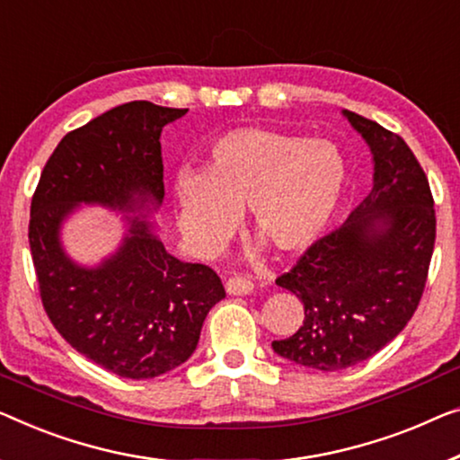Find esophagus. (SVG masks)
Instances as JSON below:
<instances>
[{
  "instance_id": "obj_1",
  "label": "esophagus",
  "mask_w": 460,
  "mask_h": 460,
  "mask_svg": "<svg viewBox=\"0 0 460 460\" xmlns=\"http://www.w3.org/2000/svg\"><path fill=\"white\" fill-rule=\"evenodd\" d=\"M225 289L229 296H250L253 291V283L245 277H231L225 280Z\"/></svg>"
}]
</instances>
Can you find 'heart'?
<instances>
[{"label": "heart", "mask_w": 460, "mask_h": 460, "mask_svg": "<svg viewBox=\"0 0 460 460\" xmlns=\"http://www.w3.org/2000/svg\"><path fill=\"white\" fill-rule=\"evenodd\" d=\"M347 186V163L328 140L279 129L237 128L210 144L200 173L181 169L173 181L177 225L188 248L212 258L245 210L264 243L291 253L312 245L331 223ZM260 250V243L252 253Z\"/></svg>", "instance_id": "heart-1"}]
</instances>
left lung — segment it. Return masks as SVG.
Masks as SVG:
<instances>
[{
  "instance_id": "1",
  "label": "left lung",
  "mask_w": 460,
  "mask_h": 460,
  "mask_svg": "<svg viewBox=\"0 0 460 460\" xmlns=\"http://www.w3.org/2000/svg\"><path fill=\"white\" fill-rule=\"evenodd\" d=\"M342 115L372 150V191L277 279L305 318L293 337L272 341L274 353L320 372L358 366L407 326L436 242L434 198L407 142L358 113Z\"/></svg>"
}]
</instances>
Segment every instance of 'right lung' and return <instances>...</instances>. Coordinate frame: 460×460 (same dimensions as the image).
I'll use <instances>...</instances> for the list:
<instances>
[{
    "label": "right lung",
    "instance_id": "1",
    "mask_svg": "<svg viewBox=\"0 0 460 460\" xmlns=\"http://www.w3.org/2000/svg\"><path fill=\"white\" fill-rule=\"evenodd\" d=\"M186 113L148 101L113 107L61 138L32 196L29 242L47 316L78 353L121 378L148 380L188 361L225 297L217 272L171 256L146 218L164 198L161 132ZM80 203L137 215L94 267L60 243Z\"/></svg>",
    "mask_w": 460,
    "mask_h": 460
}]
</instances>
